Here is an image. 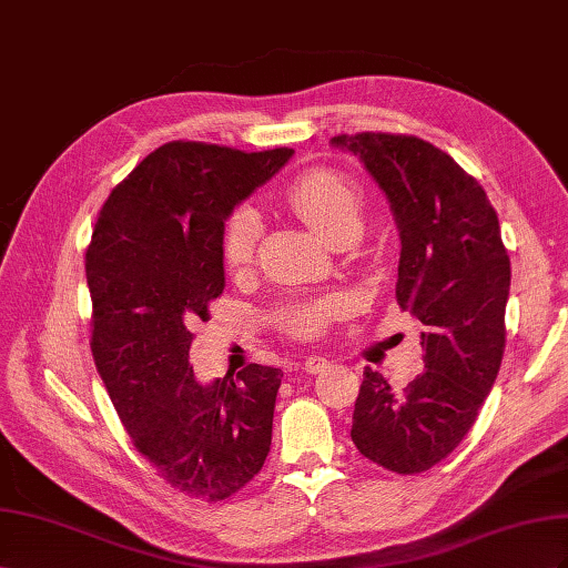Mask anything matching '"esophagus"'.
I'll return each instance as SVG.
<instances>
[{
  "label": "esophagus",
  "mask_w": 568,
  "mask_h": 568,
  "mask_svg": "<svg viewBox=\"0 0 568 568\" xmlns=\"http://www.w3.org/2000/svg\"><path fill=\"white\" fill-rule=\"evenodd\" d=\"M328 359H326V356H318V354H312V356H306V362H304V371H306V374H321V371L323 368H328Z\"/></svg>",
  "instance_id": "1"
}]
</instances>
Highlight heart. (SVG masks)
I'll list each match as a JSON object with an SVG mask.
<instances>
[{
    "instance_id": "b5f03b06",
    "label": "heart",
    "mask_w": 568,
    "mask_h": 568,
    "mask_svg": "<svg viewBox=\"0 0 568 568\" xmlns=\"http://www.w3.org/2000/svg\"><path fill=\"white\" fill-rule=\"evenodd\" d=\"M283 200L304 225L321 235L331 245H337L347 237H354L362 219V192L352 178L333 169H310L295 175L283 192ZM258 216L252 209L242 206L225 223L221 240L223 266L229 271H242L252 264L256 240H258ZM343 297H321L312 302H297L285 306L275 314L278 326L295 337H314L326 323L343 312Z\"/></svg>"
}]
</instances>
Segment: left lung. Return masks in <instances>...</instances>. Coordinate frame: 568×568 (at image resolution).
Wrapping results in <instances>:
<instances>
[{"instance_id": "8db88e82", "label": "left lung", "mask_w": 568, "mask_h": 568, "mask_svg": "<svg viewBox=\"0 0 568 568\" xmlns=\"http://www.w3.org/2000/svg\"><path fill=\"white\" fill-rule=\"evenodd\" d=\"M362 159L399 229L397 304L424 323L426 371L395 393L364 371L352 440L402 476L428 471L476 424L505 354L509 254L488 194L447 152L414 135H337Z\"/></svg>"}]
</instances>
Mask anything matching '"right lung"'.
I'll return each mask as SVG.
<instances>
[{
  "instance_id": "add662e5",
  "label": "right lung",
  "mask_w": 568,
  "mask_h": 568,
  "mask_svg": "<svg viewBox=\"0 0 568 568\" xmlns=\"http://www.w3.org/2000/svg\"><path fill=\"white\" fill-rule=\"evenodd\" d=\"M293 154L166 142L111 190L94 223L85 275L97 371L140 455L190 497L235 495L271 449L281 368L250 364L202 385L187 356L225 285L223 221Z\"/></svg>"
}]
</instances>
